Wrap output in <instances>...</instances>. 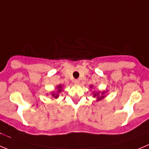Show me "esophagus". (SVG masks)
<instances>
[{"label":"esophagus","mask_w":149,"mask_h":149,"mask_svg":"<svg viewBox=\"0 0 149 149\" xmlns=\"http://www.w3.org/2000/svg\"><path fill=\"white\" fill-rule=\"evenodd\" d=\"M73 83H74V84H78L79 83V79H74V80H73Z\"/></svg>","instance_id":"obj_1"}]
</instances>
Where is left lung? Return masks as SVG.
<instances>
[{
    "mask_svg": "<svg viewBox=\"0 0 149 149\" xmlns=\"http://www.w3.org/2000/svg\"><path fill=\"white\" fill-rule=\"evenodd\" d=\"M93 87V85H91L90 88H92ZM108 91H93V97H96V101H100V100H102L105 97V93H107Z\"/></svg>",
    "mask_w": 149,
    "mask_h": 149,
    "instance_id": "obj_1",
    "label": "left lung"
}]
</instances>
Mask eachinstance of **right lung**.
<instances>
[{
	"mask_svg": "<svg viewBox=\"0 0 149 149\" xmlns=\"http://www.w3.org/2000/svg\"><path fill=\"white\" fill-rule=\"evenodd\" d=\"M63 86L61 85V84H58L57 86H56V90H55L54 91H52L51 93V96L52 97L55 98V99H58V96H59V93H61V91H63L62 89Z\"/></svg>",
	"mask_w": 149,
	"mask_h": 149,
	"instance_id": "right-lung-1",
	"label": "right lung"
}]
</instances>
